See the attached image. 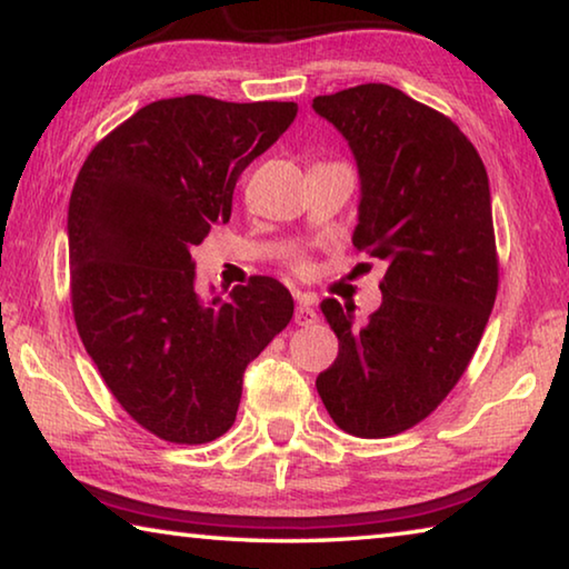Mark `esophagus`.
<instances>
[{
  "instance_id": "1",
  "label": "esophagus",
  "mask_w": 569,
  "mask_h": 569,
  "mask_svg": "<svg viewBox=\"0 0 569 569\" xmlns=\"http://www.w3.org/2000/svg\"><path fill=\"white\" fill-rule=\"evenodd\" d=\"M316 319H319V316H316V308L308 303V301H303V298H298L293 321L298 326H311V323H316Z\"/></svg>"
}]
</instances>
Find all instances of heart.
<instances>
[{"label":"heart","instance_id":"b5f03b06","mask_svg":"<svg viewBox=\"0 0 569 569\" xmlns=\"http://www.w3.org/2000/svg\"><path fill=\"white\" fill-rule=\"evenodd\" d=\"M293 271H296V273H306V271H308V261H306V258H298V261L293 263Z\"/></svg>","mask_w":569,"mask_h":569}]
</instances>
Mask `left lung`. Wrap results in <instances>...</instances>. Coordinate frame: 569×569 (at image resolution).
<instances>
[{"instance_id": "obj_1", "label": "left lung", "mask_w": 569, "mask_h": 569, "mask_svg": "<svg viewBox=\"0 0 569 569\" xmlns=\"http://www.w3.org/2000/svg\"><path fill=\"white\" fill-rule=\"evenodd\" d=\"M313 110L353 150L356 250L387 263L369 321L326 298L339 356L316 389L336 427L381 439L417 427L457 387L499 286L489 180L447 114L381 82L319 94Z\"/></svg>"}]
</instances>
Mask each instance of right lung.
<instances>
[{
    "label": "right lung",
    "instance_id": "add662e5",
    "mask_svg": "<svg viewBox=\"0 0 569 569\" xmlns=\"http://www.w3.org/2000/svg\"><path fill=\"white\" fill-rule=\"evenodd\" d=\"M296 112L206 94L150 102L104 134L74 180L77 333L130 419L170 445H208L233 427L246 366L293 316L271 276L203 303L190 250L228 223L240 172Z\"/></svg>",
    "mask_w": 569,
    "mask_h": 569
}]
</instances>
